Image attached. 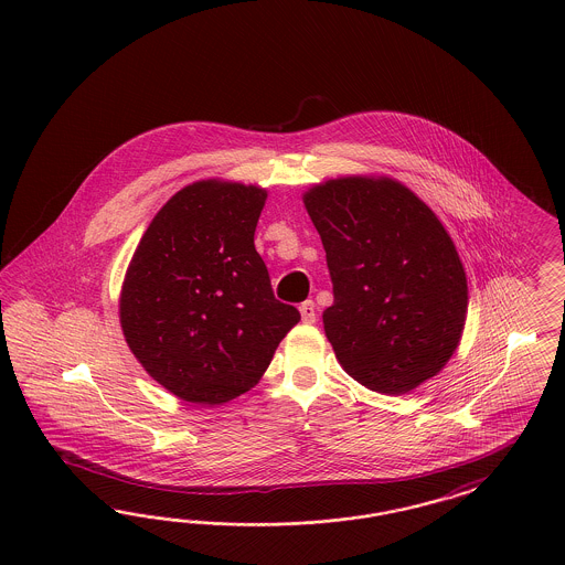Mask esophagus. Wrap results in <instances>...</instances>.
Listing matches in <instances>:
<instances>
[{
	"mask_svg": "<svg viewBox=\"0 0 565 565\" xmlns=\"http://www.w3.org/2000/svg\"><path fill=\"white\" fill-rule=\"evenodd\" d=\"M298 309H300V318H302V322H316V316H318V313H316V302H313V300H305Z\"/></svg>",
	"mask_w": 565,
	"mask_h": 565,
	"instance_id": "obj_1",
	"label": "esophagus"
}]
</instances>
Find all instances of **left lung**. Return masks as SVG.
Returning <instances> with one entry per match:
<instances>
[{
    "label": "left lung",
    "mask_w": 565,
    "mask_h": 565,
    "mask_svg": "<svg viewBox=\"0 0 565 565\" xmlns=\"http://www.w3.org/2000/svg\"><path fill=\"white\" fill-rule=\"evenodd\" d=\"M334 302L323 330L341 366L406 394L454 355L468 307L456 245L430 207L392 180L341 178L305 194Z\"/></svg>",
    "instance_id": "8db88e82"
}]
</instances>
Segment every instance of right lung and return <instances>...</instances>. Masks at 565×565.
Masks as SVG:
<instances>
[{"label": "right lung", "mask_w": 565, "mask_h": 565, "mask_svg": "<svg viewBox=\"0 0 565 565\" xmlns=\"http://www.w3.org/2000/svg\"><path fill=\"white\" fill-rule=\"evenodd\" d=\"M265 199L256 186L196 182L167 201L135 249L120 296L125 339L186 403L247 392L300 320L273 295L254 247Z\"/></svg>", "instance_id": "1"}]
</instances>
